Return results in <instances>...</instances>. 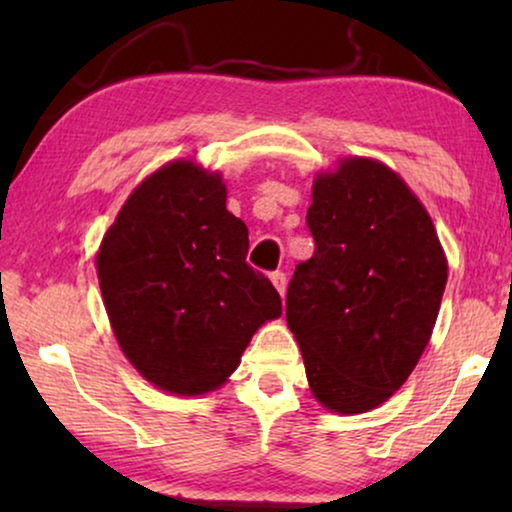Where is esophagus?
Segmentation results:
<instances>
[{"mask_svg": "<svg viewBox=\"0 0 512 512\" xmlns=\"http://www.w3.org/2000/svg\"><path fill=\"white\" fill-rule=\"evenodd\" d=\"M270 279H272V284H275V289L279 291V296L284 298V293H286V275H284V272H279V270L272 272Z\"/></svg>", "mask_w": 512, "mask_h": 512, "instance_id": "esophagus-1", "label": "esophagus"}]
</instances>
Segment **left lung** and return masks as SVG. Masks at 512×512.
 Masks as SVG:
<instances>
[{"instance_id": "obj_1", "label": "left lung", "mask_w": 512, "mask_h": 512, "mask_svg": "<svg viewBox=\"0 0 512 512\" xmlns=\"http://www.w3.org/2000/svg\"><path fill=\"white\" fill-rule=\"evenodd\" d=\"M307 228L314 254L296 265L286 291L307 382L328 410H373L403 387L429 345L445 251L417 195L370 158L317 174Z\"/></svg>"}]
</instances>
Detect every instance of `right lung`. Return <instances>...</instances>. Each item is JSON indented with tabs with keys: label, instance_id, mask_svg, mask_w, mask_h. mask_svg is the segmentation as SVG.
<instances>
[{
	"label": "right lung",
	"instance_id": "1",
	"mask_svg": "<svg viewBox=\"0 0 512 512\" xmlns=\"http://www.w3.org/2000/svg\"><path fill=\"white\" fill-rule=\"evenodd\" d=\"M247 251L221 174L193 160L163 165L125 200L97 251V279L118 345L153 387L219 389L251 335L282 314Z\"/></svg>",
	"mask_w": 512,
	"mask_h": 512
}]
</instances>
